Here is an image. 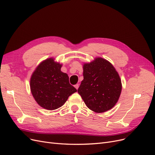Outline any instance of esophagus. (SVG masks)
<instances>
[{
  "label": "esophagus",
  "instance_id": "34e87169",
  "mask_svg": "<svg viewBox=\"0 0 155 155\" xmlns=\"http://www.w3.org/2000/svg\"><path fill=\"white\" fill-rule=\"evenodd\" d=\"M74 87H75L77 89H78V87H79V84H77L76 85H74Z\"/></svg>",
  "mask_w": 155,
  "mask_h": 155
}]
</instances>
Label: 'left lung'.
Here are the masks:
<instances>
[{"mask_svg": "<svg viewBox=\"0 0 155 155\" xmlns=\"http://www.w3.org/2000/svg\"><path fill=\"white\" fill-rule=\"evenodd\" d=\"M84 80L78 89L85 104L96 113L113 108L121 93V81L110 62L97 57L83 66Z\"/></svg>", "mask_w": 155, "mask_h": 155, "instance_id": "left-lung-1", "label": "left lung"}]
</instances>
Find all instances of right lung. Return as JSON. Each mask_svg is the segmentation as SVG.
Listing matches in <instances>:
<instances>
[{
	"label": "right lung",
	"instance_id": "1",
	"mask_svg": "<svg viewBox=\"0 0 155 155\" xmlns=\"http://www.w3.org/2000/svg\"><path fill=\"white\" fill-rule=\"evenodd\" d=\"M62 64L53 58L43 61L33 72L30 87L38 104L49 110L62 107L77 89L69 82V77L61 71Z\"/></svg>",
	"mask_w": 155,
	"mask_h": 155
}]
</instances>
